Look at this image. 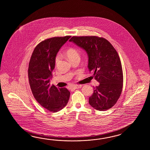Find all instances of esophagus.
<instances>
[{"instance_id": "obj_1", "label": "esophagus", "mask_w": 150, "mask_h": 150, "mask_svg": "<svg viewBox=\"0 0 150 150\" xmlns=\"http://www.w3.org/2000/svg\"><path fill=\"white\" fill-rule=\"evenodd\" d=\"M81 87H82V85H74L73 86H71V88L76 89V88H80Z\"/></svg>"}]
</instances>
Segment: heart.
Listing matches in <instances>:
<instances>
[{
    "label": "heart",
    "instance_id": "obj_1",
    "mask_svg": "<svg viewBox=\"0 0 150 150\" xmlns=\"http://www.w3.org/2000/svg\"><path fill=\"white\" fill-rule=\"evenodd\" d=\"M65 54L67 57L68 58V59L70 61H73L74 59L80 58V54L79 52L77 50L74 48H70L67 49V50L65 52ZM61 57L59 55H57L55 59V63L56 64H57L60 60Z\"/></svg>",
    "mask_w": 150,
    "mask_h": 150
}]
</instances>
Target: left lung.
I'll use <instances>...</instances> for the list:
<instances>
[{
  "mask_svg": "<svg viewBox=\"0 0 150 150\" xmlns=\"http://www.w3.org/2000/svg\"><path fill=\"white\" fill-rule=\"evenodd\" d=\"M69 41L86 51L89 72L100 83L93 88L89 98L90 105L100 111L111 108L117 101L123 88V70L117 52L105 38L96 36H73Z\"/></svg>",
  "mask_w": 150,
  "mask_h": 150,
  "instance_id": "obj_1",
  "label": "left lung"
}]
</instances>
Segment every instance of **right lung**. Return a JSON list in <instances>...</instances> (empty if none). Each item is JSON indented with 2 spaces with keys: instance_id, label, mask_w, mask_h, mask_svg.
<instances>
[{
  "instance_id": "obj_1",
  "label": "right lung",
  "mask_w": 150,
  "mask_h": 150,
  "mask_svg": "<svg viewBox=\"0 0 150 150\" xmlns=\"http://www.w3.org/2000/svg\"><path fill=\"white\" fill-rule=\"evenodd\" d=\"M71 36L54 37L41 42L35 47L29 63V83L35 99L50 112H58L67 105L70 92L65 88L50 85L55 58Z\"/></svg>"
}]
</instances>
